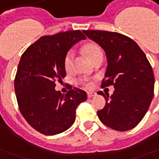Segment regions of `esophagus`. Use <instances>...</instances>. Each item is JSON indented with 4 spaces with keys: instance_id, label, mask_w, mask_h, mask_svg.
<instances>
[{
    "instance_id": "34e87169",
    "label": "esophagus",
    "mask_w": 159,
    "mask_h": 159,
    "mask_svg": "<svg viewBox=\"0 0 159 159\" xmlns=\"http://www.w3.org/2000/svg\"><path fill=\"white\" fill-rule=\"evenodd\" d=\"M94 96H96V93H93V92L87 93V97H88V98H93Z\"/></svg>"
}]
</instances>
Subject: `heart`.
<instances>
[{"label": "heart", "mask_w": 159, "mask_h": 159, "mask_svg": "<svg viewBox=\"0 0 159 159\" xmlns=\"http://www.w3.org/2000/svg\"><path fill=\"white\" fill-rule=\"evenodd\" d=\"M84 51L86 52V55L93 61L96 57L99 55L100 53H102V50L98 45L95 43H88L84 46ZM73 59H74V52L73 50H69L68 52L66 53L64 57V61H63V65L66 71H71V69L73 67ZM80 84L82 85L85 88H91L92 87V83L89 82L86 80H79Z\"/></svg>", "instance_id": "1"}]
</instances>
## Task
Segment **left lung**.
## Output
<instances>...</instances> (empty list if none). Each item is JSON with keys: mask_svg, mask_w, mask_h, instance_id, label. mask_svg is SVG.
<instances>
[{"mask_svg": "<svg viewBox=\"0 0 159 159\" xmlns=\"http://www.w3.org/2000/svg\"><path fill=\"white\" fill-rule=\"evenodd\" d=\"M106 52L107 68L101 87L113 86V94H104L105 107L97 111L108 127L125 132L134 128L148 111L154 95V74L139 45L116 32L84 30Z\"/></svg>", "mask_w": 159, "mask_h": 159, "instance_id": "8db88e82", "label": "left lung"}]
</instances>
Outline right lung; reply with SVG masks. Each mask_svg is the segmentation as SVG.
Returning <instances> with one entry per match:
<instances>
[{"label":"right lung","mask_w":159,"mask_h":159,"mask_svg":"<svg viewBox=\"0 0 159 159\" xmlns=\"http://www.w3.org/2000/svg\"><path fill=\"white\" fill-rule=\"evenodd\" d=\"M80 30L61 32L40 37L23 52L15 79V91L20 113L37 132L55 135L74 123L76 109L86 101L85 91L74 87L66 94L55 90L66 70V53L75 43L85 40Z\"/></svg>","instance_id":"obj_1"}]
</instances>
